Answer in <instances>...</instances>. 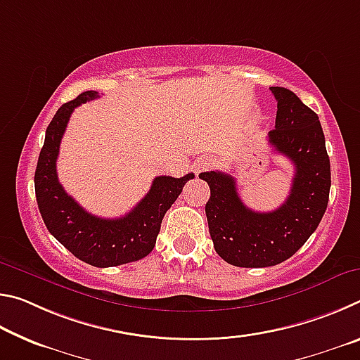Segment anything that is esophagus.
<instances>
[{"label": "esophagus", "instance_id": "obj_1", "mask_svg": "<svg viewBox=\"0 0 360 360\" xmlns=\"http://www.w3.org/2000/svg\"><path fill=\"white\" fill-rule=\"evenodd\" d=\"M193 168H195V173L206 172V169H210V168H211V160H210L208 157H202V158H198V160L195 162Z\"/></svg>", "mask_w": 360, "mask_h": 360}]
</instances>
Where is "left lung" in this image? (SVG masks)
Masks as SVG:
<instances>
[{
  "mask_svg": "<svg viewBox=\"0 0 360 360\" xmlns=\"http://www.w3.org/2000/svg\"><path fill=\"white\" fill-rule=\"evenodd\" d=\"M270 90L278 111L268 143L295 167L288 200L275 211H252L241 202L233 176L200 174L211 188L205 211L216 252L243 268L273 266L292 257L318 229L330 192V160L318 114L290 90Z\"/></svg>",
  "mask_w": 360,
  "mask_h": 360,
  "instance_id": "1",
  "label": "left lung"
}]
</instances>
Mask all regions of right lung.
<instances>
[{
	"label": "right lung",
	"instance_id": "right-lung-1",
	"mask_svg": "<svg viewBox=\"0 0 360 360\" xmlns=\"http://www.w3.org/2000/svg\"><path fill=\"white\" fill-rule=\"evenodd\" d=\"M98 96V92L89 90L60 106L53 115L36 165L34 191L47 230L77 259L106 268L136 262L154 249L163 216L195 174L157 176L146 197L122 217L103 219L85 211L58 182L57 157L75 108Z\"/></svg>",
	"mask_w": 360,
	"mask_h": 360
}]
</instances>
